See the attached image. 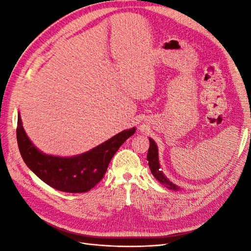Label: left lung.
Instances as JSON below:
<instances>
[{"instance_id": "left-lung-1", "label": "left lung", "mask_w": 251, "mask_h": 251, "mask_svg": "<svg viewBox=\"0 0 251 251\" xmlns=\"http://www.w3.org/2000/svg\"><path fill=\"white\" fill-rule=\"evenodd\" d=\"M148 161H149V166L151 169V174L153 176L160 182L162 185L165 187H168L169 189H173V191H178L179 187L177 185H175L174 183L166 178L163 173L160 170V164H159V158H158V149H157V144L153 139L150 138V149L148 151Z\"/></svg>"}]
</instances>
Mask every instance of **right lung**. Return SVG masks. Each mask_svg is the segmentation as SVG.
Returning a JSON list of instances; mask_svg holds the SVG:
<instances>
[{
  "label": "right lung",
  "mask_w": 251,
  "mask_h": 251,
  "mask_svg": "<svg viewBox=\"0 0 251 251\" xmlns=\"http://www.w3.org/2000/svg\"><path fill=\"white\" fill-rule=\"evenodd\" d=\"M135 131L132 127L120 132L81 155L57 157L44 154L33 146L19 114L17 139L23 160L37 177L57 191L77 194L89 192L103 178L111 159Z\"/></svg>",
  "instance_id": "1"
}]
</instances>
